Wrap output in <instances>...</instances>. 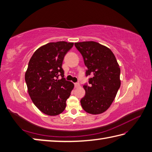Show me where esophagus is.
Instances as JSON below:
<instances>
[{
    "mask_svg": "<svg viewBox=\"0 0 152 152\" xmlns=\"http://www.w3.org/2000/svg\"><path fill=\"white\" fill-rule=\"evenodd\" d=\"M74 86H75V88H80V84L79 83H75V84H74Z\"/></svg>",
    "mask_w": 152,
    "mask_h": 152,
    "instance_id": "esophagus-1",
    "label": "esophagus"
}]
</instances>
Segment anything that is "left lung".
<instances>
[{
    "label": "left lung",
    "instance_id": "8db88e82",
    "mask_svg": "<svg viewBox=\"0 0 152 152\" xmlns=\"http://www.w3.org/2000/svg\"><path fill=\"white\" fill-rule=\"evenodd\" d=\"M84 58L86 76L90 85H84L85 96L80 101L86 112L92 115L107 111L113 102L121 86V69L111 50L95 41L75 43Z\"/></svg>",
    "mask_w": 152,
    "mask_h": 152
}]
</instances>
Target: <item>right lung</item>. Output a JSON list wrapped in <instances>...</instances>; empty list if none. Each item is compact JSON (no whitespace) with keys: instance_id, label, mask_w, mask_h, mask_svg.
<instances>
[{"instance_id":"right-lung-1","label":"right lung","mask_w":152,"mask_h":152,"mask_svg":"<svg viewBox=\"0 0 152 152\" xmlns=\"http://www.w3.org/2000/svg\"><path fill=\"white\" fill-rule=\"evenodd\" d=\"M74 45L66 41L49 43L35 50L25 74L28 94L33 103L44 114L56 116L64 111L74 88L64 78V56ZM62 77L58 79V76Z\"/></svg>"}]
</instances>
